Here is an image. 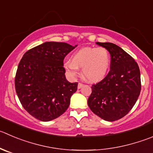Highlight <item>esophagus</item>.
Listing matches in <instances>:
<instances>
[{"mask_svg":"<svg viewBox=\"0 0 153 153\" xmlns=\"http://www.w3.org/2000/svg\"><path fill=\"white\" fill-rule=\"evenodd\" d=\"M83 84H82V83H80V82H79V84H78V86H77V88H82V86H83Z\"/></svg>","mask_w":153,"mask_h":153,"instance_id":"34e87169","label":"esophagus"}]
</instances>
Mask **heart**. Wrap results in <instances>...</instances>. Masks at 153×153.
Returning <instances> with one entry per match:
<instances>
[{
  "instance_id": "obj_1",
  "label": "heart",
  "mask_w": 153,
  "mask_h": 153,
  "mask_svg": "<svg viewBox=\"0 0 153 153\" xmlns=\"http://www.w3.org/2000/svg\"><path fill=\"white\" fill-rule=\"evenodd\" d=\"M110 55L104 47H84L74 52L71 60L64 62L67 75L74 79L82 68L83 75L91 82L104 79L110 67Z\"/></svg>"
}]
</instances>
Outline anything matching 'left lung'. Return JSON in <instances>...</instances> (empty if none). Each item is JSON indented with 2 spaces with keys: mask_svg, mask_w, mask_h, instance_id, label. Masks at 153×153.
<instances>
[{
  "mask_svg": "<svg viewBox=\"0 0 153 153\" xmlns=\"http://www.w3.org/2000/svg\"><path fill=\"white\" fill-rule=\"evenodd\" d=\"M96 44L110 54V71L105 78L92 85L88 99L90 110L105 121L124 117L137 101L141 89L140 73L134 59L112 43Z\"/></svg>",
  "mask_w": 153,
  "mask_h": 153,
  "instance_id": "left-lung-1",
  "label": "left lung"
}]
</instances>
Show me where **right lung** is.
I'll list each match as a JSON object with an SVG mask.
<instances>
[{"mask_svg": "<svg viewBox=\"0 0 153 153\" xmlns=\"http://www.w3.org/2000/svg\"><path fill=\"white\" fill-rule=\"evenodd\" d=\"M76 46L46 42L26 52L19 64L16 94L25 110L40 121H51L63 114L77 90V82L67 80L63 67L65 57Z\"/></svg>", "mask_w": 153, "mask_h": 153, "instance_id": "1", "label": "right lung"}]
</instances>
